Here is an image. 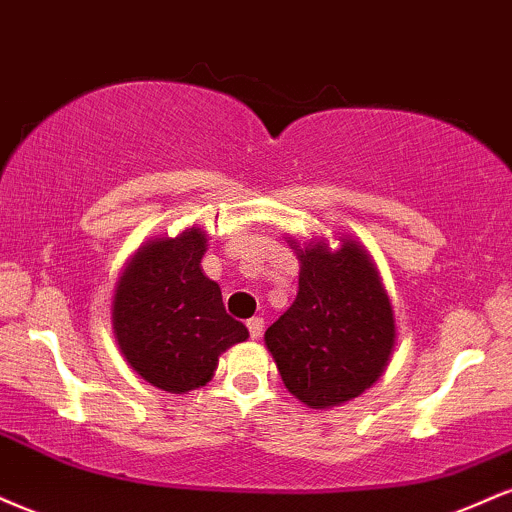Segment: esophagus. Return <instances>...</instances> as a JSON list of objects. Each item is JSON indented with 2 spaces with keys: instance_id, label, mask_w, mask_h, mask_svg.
Returning <instances> with one entry per match:
<instances>
[{
  "instance_id": "1",
  "label": "esophagus",
  "mask_w": 512,
  "mask_h": 512,
  "mask_svg": "<svg viewBox=\"0 0 512 512\" xmlns=\"http://www.w3.org/2000/svg\"><path fill=\"white\" fill-rule=\"evenodd\" d=\"M263 318L261 316H254V318H249V323H246V328H249V335L254 340H258L263 335Z\"/></svg>"
}]
</instances>
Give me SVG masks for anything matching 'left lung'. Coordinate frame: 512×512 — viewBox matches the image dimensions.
<instances>
[{"mask_svg": "<svg viewBox=\"0 0 512 512\" xmlns=\"http://www.w3.org/2000/svg\"><path fill=\"white\" fill-rule=\"evenodd\" d=\"M299 258V292L266 330L282 383L311 410L359 398L393 357L395 314L378 266L357 239L287 237Z\"/></svg>", "mask_w": 512, "mask_h": 512, "instance_id": "1", "label": "left lung"}]
</instances>
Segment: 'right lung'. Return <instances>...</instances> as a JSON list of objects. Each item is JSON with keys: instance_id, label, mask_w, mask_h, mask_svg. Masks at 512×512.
Wrapping results in <instances>:
<instances>
[{"instance_id": "1", "label": "right lung", "mask_w": 512, "mask_h": 512, "mask_svg": "<svg viewBox=\"0 0 512 512\" xmlns=\"http://www.w3.org/2000/svg\"><path fill=\"white\" fill-rule=\"evenodd\" d=\"M208 234L186 227L129 258L112 297V333L126 364L150 386L189 393L213 378L220 354L249 338L201 268Z\"/></svg>"}]
</instances>
